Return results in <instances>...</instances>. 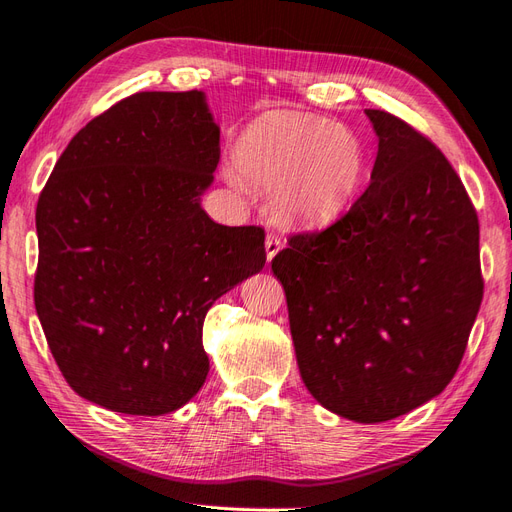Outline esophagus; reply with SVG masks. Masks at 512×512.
Listing matches in <instances>:
<instances>
[{
	"label": "esophagus",
	"mask_w": 512,
	"mask_h": 512,
	"mask_svg": "<svg viewBox=\"0 0 512 512\" xmlns=\"http://www.w3.org/2000/svg\"><path fill=\"white\" fill-rule=\"evenodd\" d=\"M283 248V240L276 236V233H268V238H266V257H268V264L270 261L274 259V255L279 253Z\"/></svg>",
	"instance_id": "34e87169"
}]
</instances>
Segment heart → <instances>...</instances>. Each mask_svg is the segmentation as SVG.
Listing matches in <instances>:
<instances>
[{
    "label": "heart",
    "mask_w": 512,
    "mask_h": 512,
    "mask_svg": "<svg viewBox=\"0 0 512 512\" xmlns=\"http://www.w3.org/2000/svg\"><path fill=\"white\" fill-rule=\"evenodd\" d=\"M231 178L264 191L274 188L281 221L304 227H330L354 208L362 191L364 158L354 130L304 113L261 115L240 135Z\"/></svg>",
    "instance_id": "1"
}]
</instances>
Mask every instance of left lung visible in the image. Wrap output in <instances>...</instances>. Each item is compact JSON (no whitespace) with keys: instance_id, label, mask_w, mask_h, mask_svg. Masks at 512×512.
<instances>
[{"instance_id":"8db88e82","label":"left lung","mask_w":512,"mask_h":512,"mask_svg":"<svg viewBox=\"0 0 512 512\" xmlns=\"http://www.w3.org/2000/svg\"><path fill=\"white\" fill-rule=\"evenodd\" d=\"M371 184L341 221L272 259L304 386L347 420H392L455 377L483 300L478 216L457 171L410 124L364 109Z\"/></svg>"}]
</instances>
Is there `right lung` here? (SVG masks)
I'll return each mask as SVG.
<instances>
[{"label": "right lung", "mask_w": 512, "mask_h": 512, "mask_svg": "<svg viewBox=\"0 0 512 512\" xmlns=\"http://www.w3.org/2000/svg\"><path fill=\"white\" fill-rule=\"evenodd\" d=\"M203 92H139L72 137L36 208V313L79 397L180 410L208 377L203 319L266 264L261 227L201 208L221 158Z\"/></svg>", "instance_id": "1"}]
</instances>
